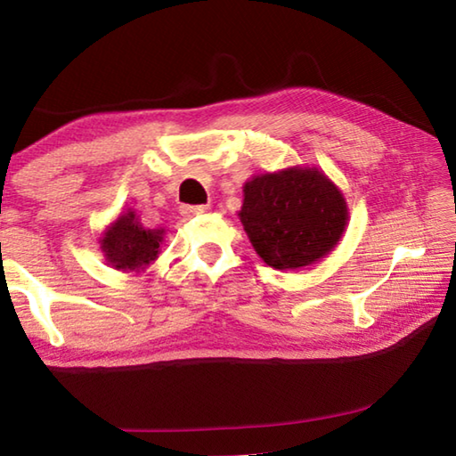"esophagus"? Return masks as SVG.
I'll return each mask as SVG.
<instances>
[{"label":"esophagus","instance_id":"1","mask_svg":"<svg viewBox=\"0 0 456 456\" xmlns=\"http://www.w3.org/2000/svg\"><path fill=\"white\" fill-rule=\"evenodd\" d=\"M211 209V205H183L181 215L183 217H195V215H203Z\"/></svg>","mask_w":456,"mask_h":456}]
</instances>
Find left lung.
Wrapping results in <instances>:
<instances>
[{"label": "left lung", "mask_w": 456, "mask_h": 456, "mask_svg": "<svg viewBox=\"0 0 456 456\" xmlns=\"http://www.w3.org/2000/svg\"><path fill=\"white\" fill-rule=\"evenodd\" d=\"M243 191L239 217L267 265H310L342 237L348 219L346 200L318 168L261 175L247 183Z\"/></svg>", "instance_id": "1"}]
</instances>
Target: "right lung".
Instances as JSON below:
<instances>
[{"mask_svg": "<svg viewBox=\"0 0 456 456\" xmlns=\"http://www.w3.org/2000/svg\"><path fill=\"white\" fill-rule=\"evenodd\" d=\"M163 229H144L134 221V215H120L102 239V249L106 259L114 267L138 269L146 267L157 259L159 247L163 241Z\"/></svg>", "mask_w": 456, "mask_h": 456, "instance_id": "right-lung-1", "label": "right lung"}]
</instances>
